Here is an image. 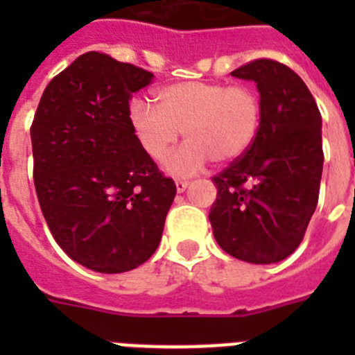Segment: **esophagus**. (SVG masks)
I'll list each match as a JSON object with an SVG mask.
<instances>
[{
  "label": "esophagus",
  "instance_id": "esophagus-1",
  "mask_svg": "<svg viewBox=\"0 0 355 355\" xmlns=\"http://www.w3.org/2000/svg\"><path fill=\"white\" fill-rule=\"evenodd\" d=\"M187 187H188V181L187 180H175V190H178V192H184V190H187Z\"/></svg>",
  "mask_w": 355,
  "mask_h": 355
}]
</instances>
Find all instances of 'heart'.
Segmentation results:
<instances>
[{
  "label": "heart",
  "mask_w": 355,
  "mask_h": 355,
  "mask_svg": "<svg viewBox=\"0 0 355 355\" xmlns=\"http://www.w3.org/2000/svg\"><path fill=\"white\" fill-rule=\"evenodd\" d=\"M156 108L133 99L130 121L149 158L162 162L180 139L183 149L167 159L172 174L190 175L209 159L231 163L247 155L263 122L261 97L249 85L180 81L156 90Z\"/></svg>",
  "instance_id": "heart-1"
}]
</instances>
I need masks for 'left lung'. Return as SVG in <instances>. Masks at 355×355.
I'll return each instance as SVG.
<instances>
[{
    "label": "left lung",
    "instance_id": "left-lung-1",
    "mask_svg": "<svg viewBox=\"0 0 355 355\" xmlns=\"http://www.w3.org/2000/svg\"><path fill=\"white\" fill-rule=\"evenodd\" d=\"M231 76L256 81L263 122L247 155L213 178L209 222L225 252L268 265L300 245L318 205L322 115L306 83L281 62L258 58Z\"/></svg>",
    "mask_w": 355,
    "mask_h": 355
}]
</instances>
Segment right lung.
<instances>
[{
  "instance_id": "obj_1",
  "label": "right lung",
  "mask_w": 355,
  "mask_h": 355,
  "mask_svg": "<svg viewBox=\"0 0 355 355\" xmlns=\"http://www.w3.org/2000/svg\"><path fill=\"white\" fill-rule=\"evenodd\" d=\"M153 72L97 51L78 56L44 90L31 122L33 181L56 243L101 274L155 254L175 184L140 146L131 94Z\"/></svg>"
}]
</instances>
